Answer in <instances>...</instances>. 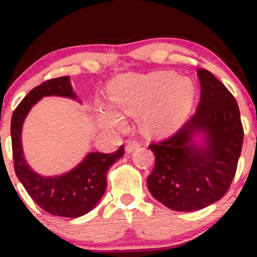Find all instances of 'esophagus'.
I'll list each match as a JSON object with an SVG mask.
<instances>
[{
    "instance_id": "obj_1",
    "label": "esophagus",
    "mask_w": 257,
    "mask_h": 257,
    "mask_svg": "<svg viewBox=\"0 0 257 257\" xmlns=\"http://www.w3.org/2000/svg\"><path fill=\"white\" fill-rule=\"evenodd\" d=\"M139 148V143L136 141H128L125 143V152L126 153H133Z\"/></svg>"
}]
</instances>
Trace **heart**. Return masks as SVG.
Returning <instances> with one entry per match:
<instances>
[{"label":"heart","instance_id":"1","mask_svg":"<svg viewBox=\"0 0 257 257\" xmlns=\"http://www.w3.org/2000/svg\"><path fill=\"white\" fill-rule=\"evenodd\" d=\"M110 102L123 114L144 112L143 123L153 133H167L177 129L185 116L194 97L189 80L175 74L159 72L147 76L126 74L110 85ZM100 120L110 128H120L124 119L109 107L99 110Z\"/></svg>","mask_w":257,"mask_h":257}]
</instances>
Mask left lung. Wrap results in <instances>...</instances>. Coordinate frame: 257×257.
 I'll list each match as a JSON object with an SVG mask.
<instances>
[{"instance_id": "obj_1", "label": "left lung", "mask_w": 257, "mask_h": 257, "mask_svg": "<svg viewBox=\"0 0 257 257\" xmlns=\"http://www.w3.org/2000/svg\"><path fill=\"white\" fill-rule=\"evenodd\" d=\"M195 114L170 137L149 145L155 165L147 184L155 200L175 211H196L226 194L241 154L243 129L234 95L212 73L198 69Z\"/></svg>"}]
</instances>
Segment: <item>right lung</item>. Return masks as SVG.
Wrapping results in <instances>:
<instances>
[{
  "instance_id": "1",
  "label": "right lung",
  "mask_w": 257,
  "mask_h": 257,
  "mask_svg": "<svg viewBox=\"0 0 257 257\" xmlns=\"http://www.w3.org/2000/svg\"><path fill=\"white\" fill-rule=\"evenodd\" d=\"M43 97H63L82 103L73 90L69 76L49 79L33 88L15 109L11 119L12 152L15 172L36 204L45 211L62 217L83 216L94 209L107 189V173L124 154L90 152L79 164L59 175H42L31 168L22 147V128L26 116Z\"/></svg>"
}]
</instances>
